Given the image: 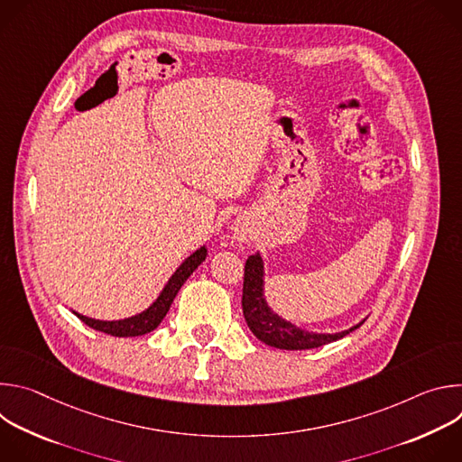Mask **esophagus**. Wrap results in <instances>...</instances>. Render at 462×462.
<instances>
[{
	"instance_id": "obj_1",
	"label": "esophagus",
	"mask_w": 462,
	"mask_h": 462,
	"mask_svg": "<svg viewBox=\"0 0 462 462\" xmlns=\"http://www.w3.org/2000/svg\"><path fill=\"white\" fill-rule=\"evenodd\" d=\"M234 237H236L237 241H246V239L250 237V232H248L245 226H236V228H234Z\"/></svg>"
}]
</instances>
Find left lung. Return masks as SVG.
<instances>
[{"instance_id":"1","label":"left lung","mask_w":462,"mask_h":462,"mask_svg":"<svg viewBox=\"0 0 462 462\" xmlns=\"http://www.w3.org/2000/svg\"><path fill=\"white\" fill-rule=\"evenodd\" d=\"M243 316L250 331L257 340L265 342L271 347L287 349V351H301L314 349L325 344L337 342L346 335L353 333L362 323L347 328V331L335 335H318L301 331L296 325L285 321L278 314H274L265 298H263V261L259 254L250 255L245 263V280H243Z\"/></svg>"}]
</instances>
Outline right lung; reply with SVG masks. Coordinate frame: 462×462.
Listing matches in <instances>:
<instances>
[{
  "label": "right lung",
  "instance_id": "right-lung-1",
  "mask_svg": "<svg viewBox=\"0 0 462 462\" xmlns=\"http://www.w3.org/2000/svg\"><path fill=\"white\" fill-rule=\"evenodd\" d=\"M207 257V248L201 246L199 250H195L182 265L175 271V274L170 278V282L166 283L164 291L161 292V296L155 300V303L152 307H148L144 312L131 316L125 319H118V321H100V319H93L88 316H82L79 312H75L86 325H89L91 328H97V331H102L106 335L111 337H143L146 333H152L153 328L159 327V323L162 321V318L166 316V312L170 310L179 289L182 287V283L189 278V274L201 265Z\"/></svg>",
  "mask_w": 462,
  "mask_h": 462
}]
</instances>
